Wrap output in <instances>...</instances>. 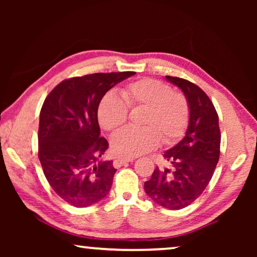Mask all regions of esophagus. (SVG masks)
<instances>
[{
  "label": "esophagus",
  "mask_w": 257,
  "mask_h": 257,
  "mask_svg": "<svg viewBox=\"0 0 257 257\" xmlns=\"http://www.w3.org/2000/svg\"><path fill=\"white\" fill-rule=\"evenodd\" d=\"M134 159H130V158H127V159H122V158H118L114 160V162H113V164H114L115 168H119L121 167V165L124 164V163H128V162H133Z\"/></svg>",
  "instance_id": "1"
}]
</instances>
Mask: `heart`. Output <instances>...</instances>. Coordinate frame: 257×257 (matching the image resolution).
<instances>
[{"label":"heart","instance_id":"heart-1","mask_svg":"<svg viewBox=\"0 0 257 257\" xmlns=\"http://www.w3.org/2000/svg\"><path fill=\"white\" fill-rule=\"evenodd\" d=\"M121 98L107 92L98 104L97 118L106 132H114L128 118V107H144L142 128H124L112 137V150L122 158H135L159 144H171L185 134L189 121V105L181 93L168 84L144 78L125 85Z\"/></svg>","mask_w":257,"mask_h":257}]
</instances>
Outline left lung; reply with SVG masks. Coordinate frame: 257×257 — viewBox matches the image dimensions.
<instances>
[{
	"label": "left lung",
	"mask_w": 257,
	"mask_h": 257,
	"mask_svg": "<svg viewBox=\"0 0 257 257\" xmlns=\"http://www.w3.org/2000/svg\"><path fill=\"white\" fill-rule=\"evenodd\" d=\"M165 79L185 94L188 128L184 139L163 154L169 168L156 167L144 188L159 205L180 210L198 198L212 179L220 158L221 134L216 110L204 90L182 78L165 76Z\"/></svg>",
	"instance_id": "8db88e82"
}]
</instances>
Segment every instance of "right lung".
Listing matches in <instances>:
<instances>
[{
	"mask_svg": "<svg viewBox=\"0 0 257 257\" xmlns=\"http://www.w3.org/2000/svg\"><path fill=\"white\" fill-rule=\"evenodd\" d=\"M134 75L73 77L54 87L43 103L38 159L52 189L72 206L93 205L111 189L116 169L112 161H98L108 147L101 137L98 104L107 90Z\"/></svg>",
	"mask_w": 257,
	"mask_h": 257,
	"instance_id": "obj_1",
	"label": "right lung"
}]
</instances>
